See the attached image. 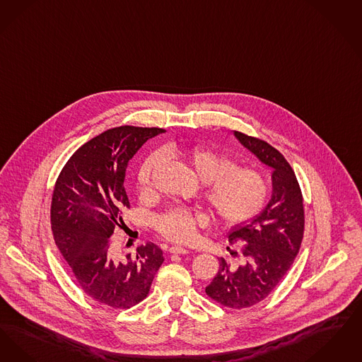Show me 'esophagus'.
<instances>
[{"label": "esophagus", "instance_id": "1", "mask_svg": "<svg viewBox=\"0 0 362 362\" xmlns=\"http://www.w3.org/2000/svg\"><path fill=\"white\" fill-rule=\"evenodd\" d=\"M168 252H170V254H187L188 250L184 249V247H177V246H174V247H170Z\"/></svg>", "mask_w": 362, "mask_h": 362}]
</instances>
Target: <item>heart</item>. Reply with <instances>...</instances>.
Here are the masks:
<instances>
[{
  "label": "heart",
  "instance_id": "b5f03b06",
  "mask_svg": "<svg viewBox=\"0 0 362 362\" xmlns=\"http://www.w3.org/2000/svg\"><path fill=\"white\" fill-rule=\"evenodd\" d=\"M174 158L204 182L203 199L214 218L223 226L236 227L255 218L267 204L269 184L259 170L238 166L234 158L204 144L180 147L168 144L162 154L153 151L143 158L136 170V188L141 196L153 193V177L163 162ZM204 216L187 208H170L154 221L158 234L173 243L194 239Z\"/></svg>",
  "mask_w": 362,
  "mask_h": 362
}]
</instances>
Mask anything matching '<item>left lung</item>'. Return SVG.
Here are the masks:
<instances>
[{"label": "left lung", "instance_id": "obj_1", "mask_svg": "<svg viewBox=\"0 0 362 362\" xmlns=\"http://www.w3.org/2000/svg\"><path fill=\"white\" fill-rule=\"evenodd\" d=\"M235 136L273 168V194L267 208L228 236L235 245L231 257L236 262L221 258L219 272L205 288L208 298L242 310L267 299L293 264L304 235V205L296 174L283 154L262 139L238 131Z\"/></svg>", "mask_w": 362, "mask_h": 362}]
</instances>
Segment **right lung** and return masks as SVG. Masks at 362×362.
<instances>
[{
  "label": "right lung",
  "mask_w": 362,
  "mask_h": 362,
  "mask_svg": "<svg viewBox=\"0 0 362 362\" xmlns=\"http://www.w3.org/2000/svg\"><path fill=\"white\" fill-rule=\"evenodd\" d=\"M157 127L110 128L82 144L57 178L51 199V230L79 288L100 304L127 310L146 299L163 252L146 243L120 259L110 235L129 209L124 181L128 160Z\"/></svg>",
  "instance_id": "right-lung-1"
}]
</instances>
